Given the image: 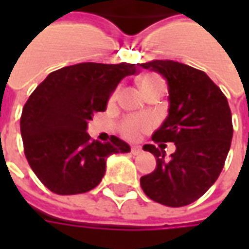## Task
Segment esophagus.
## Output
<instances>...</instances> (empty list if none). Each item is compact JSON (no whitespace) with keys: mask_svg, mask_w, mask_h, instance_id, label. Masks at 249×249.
I'll return each mask as SVG.
<instances>
[{"mask_svg":"<svg viewBox=\"0 0 249 249\" xmlns=\"http://www.w3.org/2000/svg\"><path fill=\"white\" fill-rule=\"evenodd\" d=\"M130 152H132V155H140L141 152H142V149H141V146H132V149H130Z\"/></svg>","mask_w":249,"mask_h":249,"instance_id":"1","label":"esophagus"}]
</instances>
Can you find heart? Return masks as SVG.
<instances>
[{"label":"heart","instance_id":"b5f03b06","mask_svg":"<svg viewBox=\"0 0 249 249\" xmlns=\"http://www.w3.org/2000/svg\"><path fill=\"white\" fill-rule=\"evenodd\" d=\"M139 85H140L141 90L144 92V94L155 90L157 88L165 87V84H164L161 78L157 74H153V73H148V74L141 76L139 78ZM116 98H117V92H113L110 98H109V101L114 103ZM151 126L152 121L145 116H126L120 123V132L125 139L137 140L141 133L151 129Z\"/></svg>","mask_w":249,"mask_h":249}]
</instances>
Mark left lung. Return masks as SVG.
I'll use <instances>...</instances> for the list:
<instances>
[{"mask_svg": "<svg viewBox=\"0 0 249 249\" xmlns=\"http://www.w3.org/2000/svg\"><path fill=\"white\" fill-rule=\"evenodd\" d=\"M160 73L168 82L169 114L152 140L175 142L171 159L146 144L144 151L156 157V169L140 178L142 191L167 207H184L196 201L213 185L223 171L233 135L232 114L224 93L203 71L171 61L141 64Z\"/></svg>", "mask_w": 249, "mask_h": 249, "instance_id": "1", "label": "left lung"}]
</instances>
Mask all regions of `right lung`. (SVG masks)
<instances>
[{
    "label": "right lung",
    "instance_id": "add662e5",
    "mask_svg": "<svg viewBox=\"0 0 249 249\" xmlns=\"http://www.w3.org/2000/svg\"><path fill=\"white\" fill-rule=\"evenodd\" d=\"M135 64L82 62L52 71L30 94L21 114L24 152L36 176L57 195L85 193L97 187L107 157L128 153L116 136L90 140L88 121L104 112L119 82L135 74Z\"/></svg>",
    "mask_w": 249,
    "mask_h": 249
}]
</instances>
